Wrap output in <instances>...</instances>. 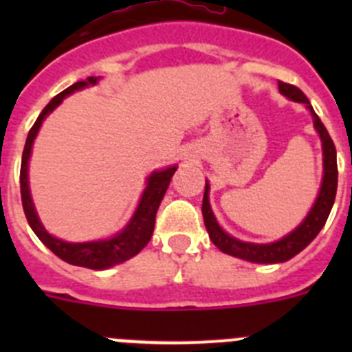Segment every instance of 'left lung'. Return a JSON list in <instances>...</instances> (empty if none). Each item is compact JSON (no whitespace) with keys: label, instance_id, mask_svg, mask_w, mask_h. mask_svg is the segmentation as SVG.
Masks as SVG:
<instances>
[{"label":"left lung","instance_id":"left-lung-1","mask_svg":"<svg viewBox=\"0 0 352 352\" xmlns=\"http://www.w3.org/2000/svg\"><path fill=\"white\" fill-rule=\"evenodd\" d=\"M278 91L284 96H287L289 100L300 102V104L307 105L314 118V126L319 132V138L322 142V167H324V176H322L321 190L317 195L316 203H314L312 210L305 217L303 222L284 236L278 241L273 243H248V241H239V239L232 238L227 234L222 227L219 226L217 219H214L213 211L210 206V185L206 183L204 186V197H203V217L204 226L210 234V239L219 250L229 256L239 257V259L250 261V263L259 264H275V263H285L296 254H300L307 245L319 234L322 226L326 223L329 217V211L333 208L335 195H337V182H338V169H337V149H335L333 141L329 138L328 130L322 125V121L319 120L316 113H314L312 105H310L309 98L305 96V93L300 88L292 86V84L282 82L278 80Z\"/></svg>","mask_w":352,"mask_h":352}]
</instances>
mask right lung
I'll list each match as a JSON object with an SVG mask.
<instances>
[{
  "label": "right lung",
  "instance_id": "add662e5",
  "mask_svg": "<svg viewBox=\"0 0 352 352\" xmlns=\"http://www.w3.org/2000/svg\"><path fill=\"white\" fill-rule=\"evenodd\" d=\"M96 82H98V77H88L86 80H77L76 84H72L70 88L61 91L60 95H56L45 105L40 116L36 118L35 125L31 126L30 133H28L23 151V162H21V199H23V208L28 223L33 229V232L38 236L40 241L52 254H56L65 263L74 264V266H82V268L89 270H107L114 266V264L125 263L130 257L138 256L139 252L148 245L151 234H153L157 210L160 206L164 195H166L170 178H173V174L176 173L178 167L173 166L164 170L151 173V176L148 178V185H146L144 192L141 195V201H139L138 210H135L133 217L130 219V222L126 223L125 229L118 232L116 236H113V238L98 239V241H86V243H68V241H63V239L54 238V236L49 234L43 229L35 206H33V201H31L30 183H28V162H30L31 157V146H33L36 133H38L40 126H42V121L63 102L65 96Z\"/></svg>",
  "mask_w": 352,
  "mask_h": 352
}]
</instances>
